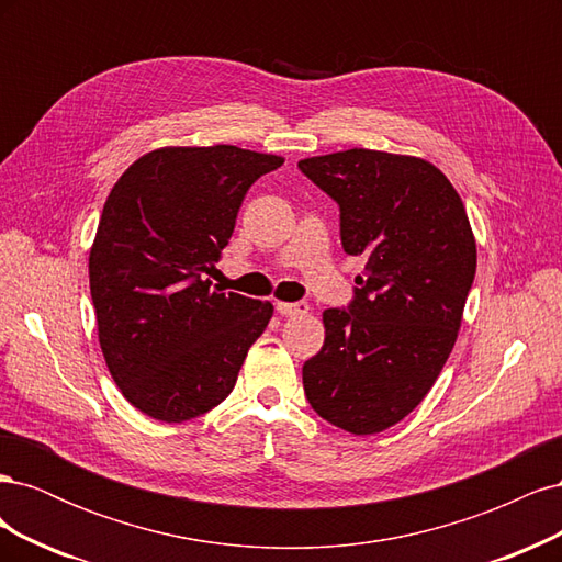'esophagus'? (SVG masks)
<instances>
[{"instance_id": "esophagus-1", "label": "esophagus", "mask_w": 562, "mask_h": 562, "mask_svg": "<svg viewBox=\"0 0 562 562\" xmlns=\"http://www.w3.org/2000/svg\"><path fill=\"white\" fill-rule=\"evenodd\" d=\"M277 312L281 314V316H291V318H295V316H304L310 312V304L307 302H277Z\"/></svg>"}]
</instances>
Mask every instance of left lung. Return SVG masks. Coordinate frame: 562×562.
Returning a JSON list of instances; mask_svg holds the SVG:
<instances>
[{
	"label": "left lung",
	"mask_w": 562,
	"mask_h": 562,
	"mask_svg": "<svg viewBox=\"0 0 562 562\" xmlns=\"http://www.w3.org/2000/svg\"><path fill=\"white\" fill-rule=\"evenodd\" d=\"M339 206V239L366 260L347 307L302 366L314 411L356 436L394 427L429 394L454 347L475 277L464 203L429 161L353 147L302 159Z\"/></svg>",
	"instance_id": "left-lung-1"
}]
</instances>
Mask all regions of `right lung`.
<instances>
[{"label":"right lung","instance_id":"obj_1","mask_svg":"<svg viewBox=\"0 0 562 562\" xmlns=\"http://www.w3.org/2000/svg\"><path fill=\"white\" fill-rule=\"evenodd\" d=\"M281 157L234 145L164 147L116 180L89 255L98 339L140 413L194 419L223 403L269 302L211 288L250 184Z\"/></svg>","mask_w":562,"mask_h":562}]
</instances>
